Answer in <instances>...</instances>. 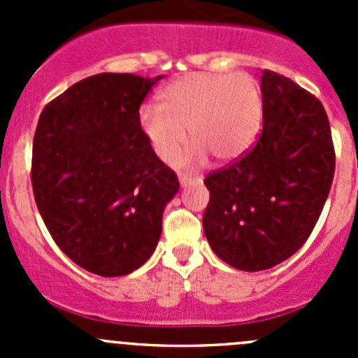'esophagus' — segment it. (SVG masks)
<instances>
[{
  "mask_svg": "<svg viewBox=\"0 0 358 358\" xmlns=\"http://www.w3.org/2000/svg\"><path fill=\"white\" fill-rule=\"evenodd\" d=\"M178 180H180V185H182V187L192 185V183L196 182V180L190 178V176H187V175H180V176H178Z\"/></svg>",
  "mask_w": 358,
  "mask_h": 358,
  "instance_id": "34e87169",
  "label": "esophagus"
}]
</instances>
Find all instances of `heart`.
Wrapping results in <instances>:
<instances>
[{"mask_svg":"<svg viewBox=\"0 0 358 358\" xmlns=\"http://www.w3.org/2000/svg\"><path fill=\"white\" fill-rule=\"evenodd\" d=\"M263 99L249 74L197 72L176 79L159 95V107L143 106L138 124L156 156L175 164L182 156L189 128L194 140L183 164L208 154L218 161L243 156L258 135Z\"/></svg>","mask_w":358,"mask_h":358,"instance_id":"1","label":"heart"}]
</instances>
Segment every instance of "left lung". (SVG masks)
I'll return each instance as SVG.
<instances>
[{
  "label": "left lung",
  "instance_id": "1",
  "mask_svg": "<svg viewBox=\"0 0 358 358\" xmlns=\"http://www.w3.org/2000/svg\"><path fill=\"white\" fill-rule=\"evenodd\" d=\"M262 99L256 145L204 180L206 239L218 258L244 272L272 268L305 244L334 176L331 126L320 100L266 69Z\"/></svg>",
  "mask_w": 358,
  "mask_h": 358
}]
</instances>
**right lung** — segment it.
I'll use <instances>...</instances> for the list:
<instances>
[{"mask_svg": "<svg viewBox=\"0 0 358 358\" xmlns=\"http://www.w3.org/2000/svg\"><path fill=\"white\" fill-rule=\"evenodd\" d=\"M162 78L90 76L39 115L36 206L57 246L96 275H128L152 256L162 213L180 189L138 124L143 99Z\"/></svg>", "mask_w": 358, "mask_h": 358, "instance_id": "right-lung-1", "label": "right lung"}]
</instances>
